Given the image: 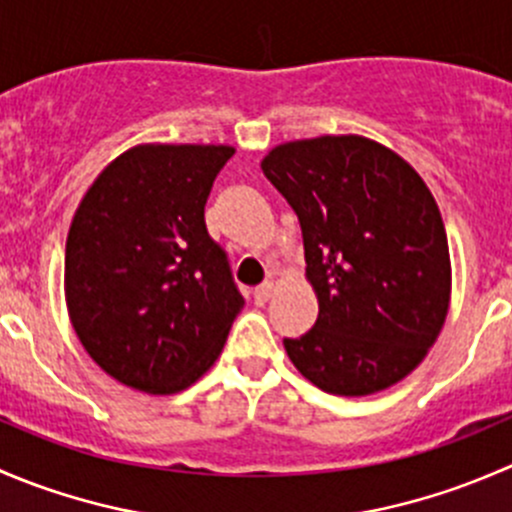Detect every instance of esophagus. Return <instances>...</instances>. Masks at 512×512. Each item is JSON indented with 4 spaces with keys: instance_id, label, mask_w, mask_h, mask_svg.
Segmentation results:
<instances>
[{
    "instance_id": "1",
    "label": "esophagus",
    "mask_w": 512,
    "mask_h": 512,
    "mask_svg": "<svg viewBox=\"0 0 512 512\" xmlns=\"http://www.w3.org/2000/svg\"><path fill=\"white\" fill-rule=\"evenodd\" d=\"M272 292H275V285H272V282H262L260 287H255V292H252V297H255L257 304H265L267 299L272 297Z\"/></svg>"
}]
</instances>
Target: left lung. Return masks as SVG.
<instances>
[{"label":"left lung","instance_id":"left-lung-1","mask_svg":"<svg viewBox=\"0 0 512 512\" xmlns=\"http://www.w3.org/2000/svg\"><path fill=\"white\" fill-rule=\"evenodd\" d=\"M260 165L297 213L319 304L314 327L285 339L294 369L337 396L399 384L451 307V252L428 185L356 133L280 143Z\"/></svg>","mask_w":512,"mask_h":512}]
</instances>
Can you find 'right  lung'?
<instances>
[{"label": "right lung", "instance_id": "add662e5", "mask_svg": "<svg viewBox=\"0 0 512 512\" xmlns=\"http://www.w3.org/2000/svg\"><path fill=\"white\" fill-rule=\"evenodd\" d=\"M232 153L225 143H138L96 175L71 220V327L108 376L143 394L195 384L245 307L205 227Z\"/></svg>", "mask_w": 512, "mask_h": 512}]
</instances>
